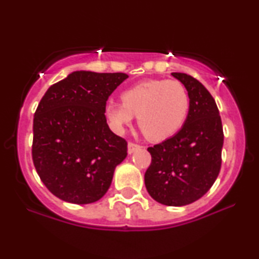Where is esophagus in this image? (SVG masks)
Masks as SVG:
<instances>
[{
  "mask_svg": "<svg viewBox=\"0 0 259 259\" xmlns=\"http://www.w3.org/2000/svg\"><path fill=\"white\" fill-rule=\"evenodd\" d=\"M128 153L130 154H132V153H134V152L136 151H138L140 148V146L139 145H137V144H134V143H128Z\"/></svg>",
  "mask_w": 259,
  "mask_h": 259,
  "instance_id": "obj_1",
  "label": "esophagus"
}]
</instances>
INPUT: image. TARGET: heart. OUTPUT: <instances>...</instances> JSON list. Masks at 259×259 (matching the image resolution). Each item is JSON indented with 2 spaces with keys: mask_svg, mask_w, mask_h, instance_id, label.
<instances>
[{
  "mask_svg": "<svg viewBox=\"0 0 259 259\" xmlns=\"http://www.w3.org/2000/svg\"><path fill=\"white\" fill-rule=\"evenodd\" d=\"M122 102L108 101L104 112L108 125L121 134L138 115V125L147 139L162 141L178 132L189 115V91L176 80L151 79L127 88Z\"/></svg>",
  "mask_w": 259,
  "mask_h": 259,
  "instance_id": "1",
  "label": "heart"
}]
</instances>
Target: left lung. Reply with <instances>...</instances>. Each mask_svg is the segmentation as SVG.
<instances>
[{
	"instance_id": "obj_1",
	"label": "left lung",
	"mask_w": 259,
	"mask_h": 259,
	"mask_svg": "<svg viewBox=\"0 0 259 259\" xmlns=\"http://www.w3.org/2000/svg\"><path fill=\"white\" fill-rule=\"evenodd\" d=\"M172 75L189 91V115L178 133L147 148L152 162L145 173V185L158 203L184 206L203 197L217 179L224 133L210 92L185 73Z\"/></svg>"
}]
</instances>
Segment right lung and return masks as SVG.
I'll return each mask as SVG.
<instances>
[{"label":"right lung","instance_id":"right-lung-1","mask_svg":"<svg viewBox=\"0 0 259 259\" xmlns=\"http://www.w3.org/2000/svg\"><path fill=\"white\" fill-rule=\"evenodd\" d=\"M125 73L76 70L48 88L34 114V166L60 199L91 204L105 196L127 141L109 130L105 105Z\"/></svg>","mask_w":259,"mask_h":259}]
</instances>
